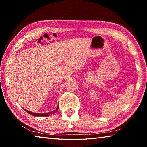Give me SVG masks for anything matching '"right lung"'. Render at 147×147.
<instances>
[{"label":"right lung","instance_id":"obj_1","mask_svg":"<svg viewBox=\"0 0 147 147\" xmlns=\"http://www.w3.org/2000/svg\"><path fill=\"white\" fill-rule=\"evenodd\" d=\"M58 109H59V106H57V107L56 108L55 110L53 111H52V112H46V113H43V114L35 113V112H31V111H27V110H26V109H24V111H26L28 112V113L30 114V115H33V116H49V115H51V114H53L55 113V112L57 111Z\"/></svg>","mask_w":147,"mask_h":147}]
</instances>
